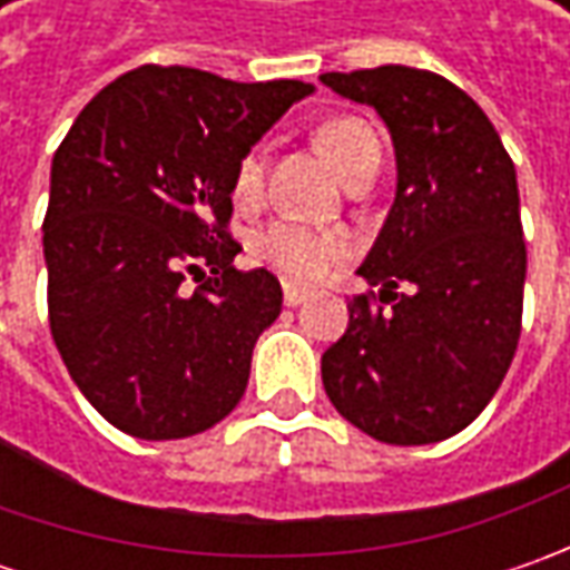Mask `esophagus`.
Wrapping results in <instances>:
<instances>
[{"instance_id": "1", "label": "esophagus", "mask_w": 570, "mask_h": 570, "mask_svg": "<svg viewBox=\"0 0 570 570\" xmlns=\"http://www.w3.org/2000/svg\"><path fill=\"white\" fill-rule=\"evenodd\" d=\"M307 292H304V288H297V285H285V304H288V307H297V304H304V301H307Z\"/></svg>"}]
</instances>
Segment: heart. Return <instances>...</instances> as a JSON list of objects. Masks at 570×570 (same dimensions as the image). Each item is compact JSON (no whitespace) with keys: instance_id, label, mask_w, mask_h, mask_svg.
I'll return each mask as SVG.
<instances>
[{"instance_id":"obj_1","label":"heart","mask_w":570,"mask_h":570,"mask_svg":"<svg viewBox=\"0 0 570 570\" xmlns=\"http://www.w3.org/2000/svg\"><path fill=\"white\" fill-rule=\"evenodd\" d=\"M317 139L342 174V180L352 174V167L362 165L367 155H381L377 132L358 117L330 120L317 132ZM259 180H263V155H259V148H250L237 161L234 193L240 199H253L259 189ZM253 253L292 282H317L323 275L333 273L348 256V237L342 230L311 228V225L282 218V222L266 225L253 237Z\"/></svg>"}]
</instances>
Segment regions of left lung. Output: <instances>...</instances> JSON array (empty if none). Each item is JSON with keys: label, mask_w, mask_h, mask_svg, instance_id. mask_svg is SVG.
<instances>
[{"label": "left lung", "mask_w": 570, "mask_h": 570, "mask_svg": "<svg viewBox=\"0 0 570 570\" xmlns=\"http://www.w3.org/2000/svg\"><path fill=\"white\" fill-rule=\"evenodd\" d=\"M320 81L374 107L396 151V199L358 266L381 297L348 301L323 386L374 441L434 444L489 405L517 352L527 244L514 161L444 76L377 66Z\"/></svg>", "instance_id": "obj_1"}]
</instances>
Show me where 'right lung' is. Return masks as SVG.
Instances as JSON below:
<instances>
[{
	"mask_svg": "<svg viewBox=\"0 0 570 570\" xmlns=\"http://www.w3.org/2000/svg\"><path fill=\"white\" fill-rule=\"evenodd\" d=\"M314 85L139 66L88 100L56 148L43 218L50 333L85 400L142 441L218 425L282 311L228 234L244 151ZM187 274L200 288L187 293Z\"/></svg>",
	"mask_w": 570,
	"mask_h": 570,
	"instance_id": "right-lung-1",
	"label": "right lung"
}]
</instances>
